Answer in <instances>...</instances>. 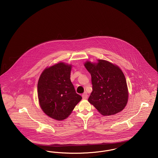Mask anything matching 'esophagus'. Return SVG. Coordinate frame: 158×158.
Wrapping results in <instances>:
<instances>
[{
  "instance_id": "esophagus-1",
  "label": "esophagus",
  "mask_w": 158,
  "mask_h": 158,
  "mask_svg": "<svg viewBox=\"0 0 158 158\" xmlns=\"http://www.w3.org/2000/svg\"><path fill=\"white\" fill-rule=\"evenodd\" d=\"M82 98H83V99H87L88 98V94H87V93H84L83 94H82Z\"/></svg>"
}]
</instances>
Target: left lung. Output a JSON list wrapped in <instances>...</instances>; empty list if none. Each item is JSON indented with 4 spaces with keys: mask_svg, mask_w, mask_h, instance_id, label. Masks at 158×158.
<instances>
[{
    "mask_svg": "<svg viewBox=\"0 0 158 158\" xmlns=\"http://www.w3.org/2000/svg\"><path fill=\"white\" fill-rule=\"evenodd\" d=\"M91 75L93 91L88 102L103 116L113 115L122 111L128 100L126 79L121 69L110 62L97 60L84 64Z\"/></svg>",
    "mask_w": 158,
    "mask_h": 158,
    "instance_id": "left-lung-1",
    "label": "left lung"
}]
</instances>
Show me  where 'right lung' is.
<instances>
[{
    "label": "right lung",
    "instance_id": "1",
    "mask_svg": "<svg viewBox=\"0 0 158 158\" xmlns=\"http://www.w3.org/2000/svg\"><path fill=\"white\" fill-rule=\"evenodd\" d=\"M71 70L72 65L60 62L47 67L38 81L40 108L49 117L57 121L66 119L82 100L70 81Z\"/></svg>",
    "mask_w": 158,
    "mask_h": 158
}]
</instances>
